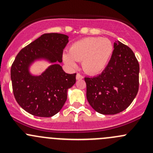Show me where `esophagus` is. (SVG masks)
Masks as SVG:
<instances>
[{
  "label": "esophagus",
  "mask_w": 153,
  "mask_h": 153,
  "mask_svg": "<svg viewBox=\"0 0 153 153\" xmlns=\"http://www.w3.org/2000/svg\"><path fill=\"white\" fill-rule=\"evenodd\" d=\"M83 78H84V76H83L82 75H81L80 73H78L76 75V79L77 80H81V79H83Z\"/></svg>",
  "instance_id": "obj_1"
}]
</instances>
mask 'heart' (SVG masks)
I'll use <instances>...</instances> for the list:
<instances>
[{
    "mask_svg": "<svg viewBox=\"0 0 153 153\" xmlns=\"http://www.w3.org/2000/svg\"><path fill=\"white\" fill-rule=\"evenodd\" d=\"M63 58L66 64L74 68L76 61H82L84 70L91 75L101 73L107 66L112 52L113 45L108 38L89 37L74 43Z\"/></svg>",
    "mask_w": 153,
    "mask_h": 153,
    "instance_id": "heart-1",
    "label": "heart"
}]
</instances>
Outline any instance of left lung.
<instances>
[{"instance_id": "obj_1", "label": "left lung", "mask_w": 153, "mask_h": 153, "mask_svg": "<svg viewBox=\"0 0 153 153\" xmlns=\"http://www.w3.org/2000/svg\"><path fill=\"white\" fill-rule=\"evenodd\" d=\"M86 98L96 112L115 115L126 109L139 87V64L132 49L120 41L104 71L93 78H84Z\"/></svg>"}]
</instances>
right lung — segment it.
I'll return each mask as SVG.
<instances>
[{
  "label": "right lung",
  "instance_id": "1",
  "mask_svg": "<svg viewBox=\"0 0 153 153\" xmlns=\"http://www.w3.org/2000/svg\"><path fill=\"white\" fill-rule=\"evenodd\" d=\"M64 34L46 33L23 48L11 67V80L15 100L29 113L52 117L67 98V90L76 81V73L67 74L58 63L69 42ZM47 59L53 64L41 75L32 76L29 67L35 60Z\"/></svg>",
  "mask_w": 153,
  "mask_h": 153
}]
</instances>
